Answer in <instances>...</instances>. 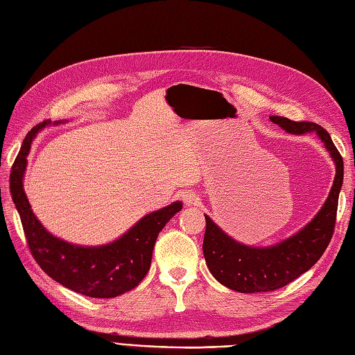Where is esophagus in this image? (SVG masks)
<instances>
[{"mask_svg":"<svg viewBox=\"0 0 355 355\" xmlns=\"http://www.w3.org/2000/svg\"><path fill=\"white\" fill-rule=\"evenodd\" d=\"M184 202L185 206H198L200 197L196 194V192H187L184 196Z\"/></svg>","mask_w":355,"mask_h":355,"instance_id":"34e87169","label":"esophagus"}]
</instances>
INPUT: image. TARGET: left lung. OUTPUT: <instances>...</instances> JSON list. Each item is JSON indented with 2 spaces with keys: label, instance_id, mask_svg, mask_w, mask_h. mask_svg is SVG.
<instances>
[{
  "label": "left lung",
  "instance_id": "1",
  "mask_svg": "<svg viewBox=\"0 0 355 355\" xmlns=\"http://www.w3.org/2000/svg\"><path fill=\"white\" fill-rule=\"evenodd\" d=\"M270 120L290 135L315 133L330 154L336 175L329 197L315 216L288 239L266 247L247 245L225 232L207 214L202 253L207 268L216 280L235 292H272L292 283L314 266L324 253L336 222L339 192L343 182V159L330 135L315 123H296L271 115Z\"/></svg>",
  "mask_w": 355,
  "mask_h": 355
}]
</instances>
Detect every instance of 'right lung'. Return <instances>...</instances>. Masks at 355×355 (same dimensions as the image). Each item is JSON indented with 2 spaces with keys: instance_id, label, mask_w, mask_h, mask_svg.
<instances>
[{
  "instance_id": "add662e5",
  "label": "right lung",
  "mask_w": 355,
  "mask_h": 355,
  "mask_svg": "<svg viewBox=\"0 0 355 355\" xmlns=\"http://www.w3.org/2000/svg\"><path fill=\"white\" fill-rule=\"evenodd\" d=\"M65 121H55L58 125ZM42 121L26 135L10 175V191L22 220L29 250L34 259L53 280L89 297H115L141 283L149 271L153 250L159 231L182 210V201L148 213L120 239L102 245H80L49 232L32 211L24 178L28 155L35 136L50 125Z\"/></svg>"
}]
</instances>
